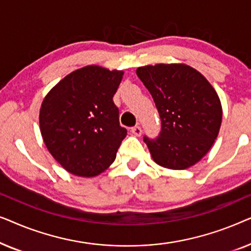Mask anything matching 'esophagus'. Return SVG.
Listing matches in <instances>:
<instances>
[{
	"mask_svg": "<svg viewBox=\"0 0 251 251\" xmlns=\"http://www.w3.org/2000/svg\"><path fill=\"white\" fill-rule=\"evenodd\" d=\"M131 132H132L135 136H140V135H142V128H140L139 126H133V128L131 129Z\"/></svg>",
	"mask_w": 251,
	"mask_h": 251,
	"instance_id": "34e87169",
	"label": "esophagus"
}]
</instances>
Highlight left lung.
Returning a JSON list of instances; mask_svg holds the SVG:
<instances>
[{
	"label": "left lung",
	"mask_w": 251,
	"mask_h": 251,
	"mask_svg": "<svg viewBox=\"0 0 251 251\" xmlns=\"http://www.w3.org/2000/svg\"><path fill=\"white\" fill-rule=\"evenodd\" d=\"M136 73L161 119L159 137H144L153 160L174 170L194 166L209 152L221 129L217 92L200 72L185 64L147 65Z\"/></svg>",
	"instance_id": "1"
}]
</instances>
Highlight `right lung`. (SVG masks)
<instances>
[{
	"label": "right lung",
	"instance_id": "1",
	"mask_svg": "<svg viewBox=\"0 0 251 251\" xmlns=\"http://www.w3.org/2000/svg\"><path fill=\"white\" fill-rule=\"evenodd\" d=\"M122 76V71L90 65L65 76L43 99L41 135L68 173L95 177L114 162L126 136L113 101Z\"/></svg>",
	"mask_w": 251,
	"mask_h": 251
}]
</instances>
